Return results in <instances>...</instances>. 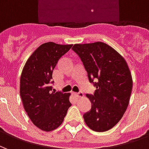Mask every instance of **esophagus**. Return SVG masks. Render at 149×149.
<instances>
[{"instance_id": "1", "label": "esophagus", "mask_w": 149, "mask_h": 149, "mask_svg": "<svg viewBox=\"0 0 149 149\" xmlns=\"http://www.w3.org/2000/svg\"><path fill=\"white\" fill-rule=\"evenodd\" d=\"M74 95L76 96V97H82L83 96H84V94H83V93H82V92H79V93H74Z\"/></svg>"}]
</instances>
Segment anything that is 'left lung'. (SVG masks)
<instances>
[{
	"label": "left lung",
	"mask_w": 149,
	"mask_h": 149,
	"mask_svg": "<svg viewBox=\"0 0 149 149\" xmlns=\"http://www.w3.org/2000/svg\"><path fill=\"white\" fill-rule=\"evenodd\" d=\"M72 50L83 62L89 82L97 88L93 95H86L92 108L83 115L85 124L95 132L108 131L120 121L129 103L132 78L128 64L103 42L76 44Z\"/></svg>",
	"instance_id": "obj_1"
}]
</instances>
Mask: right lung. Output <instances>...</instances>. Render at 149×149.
I'll return each mask as SVG.
<instances>
[{
    "label": "right lung",
    "mask_w": 149,
    "mask_h": 149,
    "mask_svg": "<svg viewBox=\"0 0 149 149\" xmlns=\"http://www.w3.org/2000/svg\"><path fill=\"white\" fill-rule=\"evenodd\" d=\"M72 45L47 42L40 45L24 65L20 94L31 121L43 131L50 132L61 125L72 104L70 93L52 92V72L59 59Z\"/></svg>",
    "instance_id": "add662e5"
}]
</instances>
